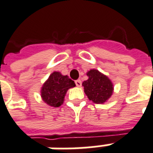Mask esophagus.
<instances>
[{"label": "esophagus", "instance_id": "esophagus-1", "mask_svg": "<svg viewBox=\"0 0 153 153\" xmlns=\"http://www.w3.org/2000/svg\"><path fill=\"white\" fill-rule=\"evenodd\" d=\"M75 84H76L77 87H81V86H82V82H81V80H76V81H75Z\"/></svg>", "mask_w": 153, "mask_h": 153}]
</instances>
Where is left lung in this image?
<instances>
[{"instance_id":"obj_1","label":"left lung","mask_w":153,"mask_h":153,"mask_svg":"<svg viewBox=\"0 0 153 153\" xmlns=\"http://www.w3.org/2000/svg\"><path fill=\"white\" fill-rule=\"evenodd\" d=\"M87 74L89 78L82 82V86L88 99L97 104L105 103L114 91L110 79L97 70H91Z\"/></svg>"}]
</instances>
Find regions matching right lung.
Here are the masks:
<instances>
[{
  "instance_id": "1",
  "label": "right lung",
  "mask_w": 153,
  "mask_h": 153,
  "mask_svg": "<svg viewBox=\"0 0 153 153\" xmlns=\"http://www.w3.org/2000/svg\"><path fill=\"white\" fill-rule=\"evenodd\" d=\"M74 87H75V83L67 75L53 72L42 87L41 97L48 105L59 107L64 101L68 89Z\"/></svg>"
}]
</instances>
